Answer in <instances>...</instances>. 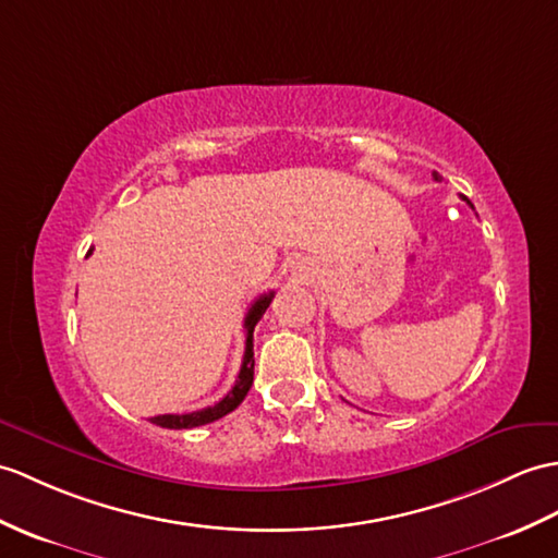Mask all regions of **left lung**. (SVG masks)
I'll return each instance as SVG.
<instances>
[{
  "label": "left lung",
  "mask_w": 558,
  "mask_h": 558,
  "mask_svg": "<svg viewBox=\"0 0 558 558\" xmlns=\"http://www.w3.org/2000/svg\"><path fill=\"white\" fill-rule=\"evenodd\" d=\"M435 180H437V175H435ZM463 199H465V197H463ZM465 204H471V202H469V199H465ZM471 206H473V204H471Z\"/></svg>",
  "instance_id": "obj_1"
}]
</instances>
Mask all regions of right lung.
Returning a JSON list of instances; mask_svg holds the SVG:
<instances>
[{"instance_id": "1", "label": "right lung", "mask_w": 558, "mask_h": 558, "mask_svg": "<svg viewBox=\"0 0 558 558\" xmlns=\"http://www.w3.org/2000/svg\"><path fill=\"white\" fill-rule=\"evenodd\" d=\"M87 254H93L89 250ZM274 300V292L262 294L258 300L250 306L247 316H244V330H247V342H244V359H242V368L238 373V380L232 385V390L218 401L214 407H206L199 411H192V413H163V416H154L151 423H157L161 427H171V430H183V427H197V425H206V423H214L218 418H223L226 413L235 411L242 399L247 397L250 387L254 383V326L262 316L266 314V308Z\"/></svg>"}]
</instances>
